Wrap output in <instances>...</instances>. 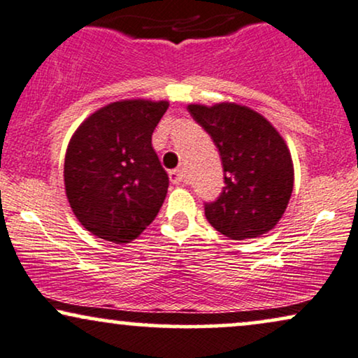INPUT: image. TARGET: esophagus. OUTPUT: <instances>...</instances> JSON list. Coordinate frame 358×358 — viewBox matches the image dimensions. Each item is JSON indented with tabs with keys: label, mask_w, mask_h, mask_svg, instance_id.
I'll use <instances>...</instances> for the list:
<instances>
[{
	"label": "esophagus",
	"mask_w": 358,
	"mask_h": 358,
	"mask_svg": "<svg viewBox=\"0 0 358 358\" xmlns=\"http://www.w3.org/2000/svg\"><path fill=\"white\" fill-rule=\"evenodd\" d=\"M170 182L173 185H182L185 182V170L182 166L170 171Z\"/></svg>",
	"instance_id": "1"
}]
</instances>
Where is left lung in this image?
I'll return each mask as SVG.
<instances>
[{"mask_svg":"<svg viewBox=\"0 0 358 358\" xmlns=\"http://www.w3.org/2000/svg\"><path fill=\"white\" fill-rule=\"evenodd\" d=\"M221 157L223 192L205 203L213 228L231 239H251L271 231L286 211L294 187L289 148L261 114L238 103L188 106Z\"/></svg>","mask_w":358,"mask_h":358,"instance_id":"8db88e82","label":"left lung"}]
</instances>
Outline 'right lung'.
<instances>
[{
  "label": "right lung",
  "instance_id": "right-lung-1",
  "mask_svg": "<svg viewBox=\"0 0 358 358\" xmlns=\"http://www.w3.org/2000/svg\"><path fill=\"white\" fill-rule=\"evenodd\" d=\"M166 108L165 101L108 103L72 135L64 162L66 194L87 231L129 243L155 220L169 175L153 150L152 134Z\"/></svg>",
  "mask_w": 358,
  "mask_h": 358
}]
</instances>
